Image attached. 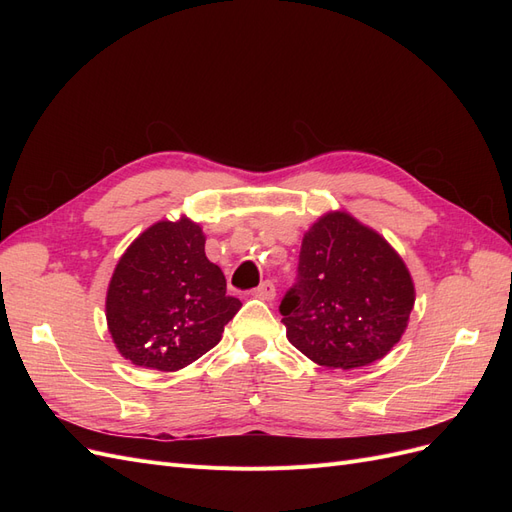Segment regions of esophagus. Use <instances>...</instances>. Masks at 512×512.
I'll use <instances>...</instances> for the list:
<instances>
[{
  "instance_id": "1",
  "label": "esophagus",
  "mask_w": 512,
  "mask_h": 512,
  "mask_svg": "<svg viewBox=\"0 0 512 512\" xmlns=\"http://www.w3.org/2000/svg\"><path fill=\"white\" fill-rule=\"evenodd\" d=\"M254 294L258 299H262V301H273L275 299V284L273 282H262L256 290H254Z\"/></svg>"
}]
</instances>
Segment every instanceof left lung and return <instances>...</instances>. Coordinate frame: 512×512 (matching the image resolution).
<instances>
[{
    "label": "left lung",
    "instance_id": "obj_1",
    "mask_svg": "<svg viewBox=\"0 0 512 512\" xmlns=\"http://www.w3.org/2000/svg\"><path fill=\"white\" fill-rule=\"evenodd\" d=\"M414 284L404 260L346 211L305 232L294 284L280 303L288 342L329 369H354L391 352L408 327Z\"/></svg>",
    "mask_w": 512,
    "mask_h": 512
}]
</instances>
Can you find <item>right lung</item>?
I'll use <instances>...</instances> for the list:
<instances>
[{"label": "right lung", "instance_id": "add662e5", "mask_svg": "<svg viewBox=\"0 0 512 512\" xmlns=\"http://www.w3.org/2000/svg\"><path fill=\"white\" fill-rule=\"evenodd\" d=\"M241 301L205 254L188 218L158 222L117 262L106 292V322L121 356L138 367L177 371L222 339Z\"/></svg>", "mask_w": 512, "mask_h": 512}]
</instances>
